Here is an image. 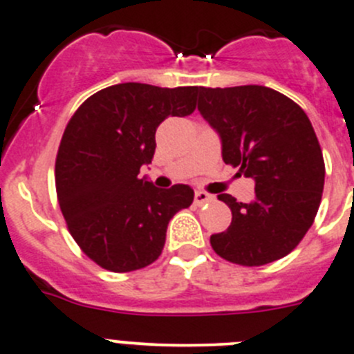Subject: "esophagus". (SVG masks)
Returning <instances> with one entry per match:
<instances>
[{
	"instance_id": "esophagus-1",
	"label": "esophagus",
	"mask_w": 354,
	"mask_h": 354,
	"mask_svg": "<svg viewBox=\"0 0 354 354\" xmlns=\"http://www.w3.org/2000/svg\"><path fill=\"white\" fill-rule=\"evenodd\" d=\"M209 201H213V196H209V194H207V192H203V190H197V192H196V199H194L196 206H203V204L209 203Z\"/></svg>"
}]
</instances>
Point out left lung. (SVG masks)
Masks as SVG:
<instances>
[{
  "instance_id": "1",
  "label": "left lung",
  "mask_w": 354,
  "mask_h": 354,
  "mask_svg": "<svg viewBox=\"0 0 354 354\" xmlns=\"http://www.w3.org/2000/svg\"><path fill=\"white\" fill-rule=\"evenodd\" d=\"M197 110L222 141L225 164L255 181V199L237 203L225 232L211 246L222 259L246 267L288 255L315 222L325 185L322 148L302 108L263 85L199 88Z\"/></svg>"
}]
</instances>
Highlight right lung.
I'll use <instances>...</instances> for the list:
<instances>
[{
	"mask_svg": "<svg viewBox=\"0 0 354 354\" xmlns=\"http://www.w3.org/2000/svg\"><path fill=\"white\" fill-rule=\"evenodd\" d=\"M197 87L111 85L75 111L59 145L55 188L69 234L102 269L131 272L158 259L169 220L194 201L188 185L157 188L155 132L167 117L196 110Z\"/></svg>",
	"mask_w": 354,
	"mask_h": 354,
	"instance_id": "1",
	"label": "right lung"
}]
</instances>
